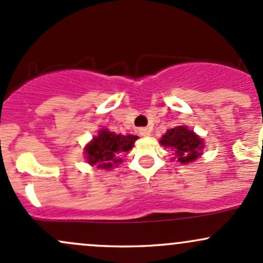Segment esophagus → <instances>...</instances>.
Returning <instances> with one entry per match:
<instances>
[{
  "mask_svg": "<svg viewBox=\"0 0 263 263\" xmlns=\"http://www.w3.org/2000/svg\"><path fill=\"white\" fill-rule=\"evenodd\" d=\"M139 134L141 135V137H149L150 129L149 128H140L139 129Z\"/></svg>",
  "mask_w": 263,
  "mask_h": 263,
  "instance_id": "34e87169",
  "label": "esophagus"
}]
</instances>
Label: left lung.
<instances>
[{
  "mask_svg": "<svg viewBox=\"0 0 263 263\" xmlns=\"http://www.w3.org/2000/svg\"><path fill=\"white\" fill-rule=\"evenodd\" d=\"M160 144L165 147H169L175 155L174 159L182 164L195 161L202 154L203 149L201 138L193 130H189L185 125L169 129L160 139Z\"/></svg>",
  "mask_w": 263,
  "mask_h": 263,
  "instance_id": "1",
  "label": "left lung"
}]
</instances>
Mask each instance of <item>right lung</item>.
Here are the masks:
<instances>
[{
	"mask_svg": "<svg viewBox=\"0 0 263 263\" xmlns=\"http://www.w3.org/2000/svg\"><path fill=\"white\" fill-rule=\"evenodd\" d=\"M138 139L137 135H122L109 132L108 129H100L98 135L84 147L87 161L98 169H111L122 163L124 153H128Z\"/></svg>",
	"mask_w": 263,
	"mask_h": 263,
	"instance_id": "1",
	"label": "right lung"
}]
</instances>
